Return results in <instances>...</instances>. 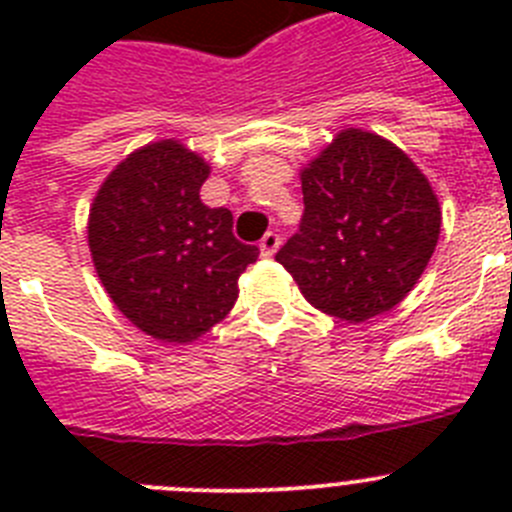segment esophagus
I'll return each instance as SVG.
<instances>
[{
    "label": "esophagus",
    "mask_w": 512,
    "mask_h": 512,
    "mask_svg": "<svg viewBox=\"0 0 512 512\" xmlns=\"http://www.w3.org/2000/svg\"><path fill=\"white\" fill-rule=\"evenodd\" d=\"M279 243H282V238H279V233H274V230H269V233L261 238L259 248H261V256H274L279 248Z\"/></svg>",
    "instance_id": "1"
}]
</instances>
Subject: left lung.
<instances>
[{"label":"left lung","instance_id":"obj_1","mask_svg":"<svg viewBox=\"0 0 512 512\" xmlns=\"http://www.w3.org/2000/svg\"><path fill=\"white\" fill-rule=\"evenodd\" d=\"M300 179V230L277 261L305 300L348 323L405 300L441 233V207L418 166L390 140L348 128Z\"/></svg>","mask_w":512,"mask_h":512}]
</instances>
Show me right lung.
I'll list each match as a JSON object with an SVG mask.
<instances>
[{
    "instance_id": "obj_1",
    "label": "right lung",
    "mask_w": 512,
    "mask_h": 512,
    "mask_svg": "<svg viewBox=\"0 0 512 512\" xmlns=\"http://www.w3.org/2000/svg\"><path fill=\"white\" fill-rule=\"evenodd\" d=\"M210 166L179 140H158L115 166L89 210L94 269L117 310L148 336L197 341L238 300L259 248L233 215L200 200Z\"/></svg>"
}]
</instances>
